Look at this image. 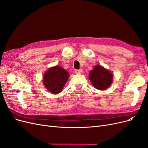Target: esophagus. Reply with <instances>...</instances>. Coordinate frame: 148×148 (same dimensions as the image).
Returning <instances> with one entry per match:
<instances>
[{"label":"esophagus","instance_id":"esophagus-1","mask_svg":"<svg viewBox=\"0 0 148 148\" xmlns=\"http://www.w3.org/2000/svg\"><path fill=\"white\" fill-rule=\"evenodd\" d=\"M83 72V70L82 69H79V70H75V73L77 74H81Z\"/></svg>","mask_w":148,"mask_h":148}]
</instances>
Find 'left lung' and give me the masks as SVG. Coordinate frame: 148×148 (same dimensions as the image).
Here are the masks:
<instances>
[{
	"label": "left lung",
	"mask_w": 148,
	"mask_h": 148,
	"mask_svg": "<svg viewBox=\"0 0 148 148\" xmlns=\"http://www.w3.org/2000/svg\"><path fill=\"white\" fill-rule=\"evenodd\" d=\"M112 74L101 65H96L89 71V79L93 86L99 90H104L112 83Z\"/></svg>",
	"instance_id": "8db88e82"
}]
</instances>
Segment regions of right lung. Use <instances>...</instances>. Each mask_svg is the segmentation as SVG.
Segmentation results:
<instances>
[{
  "instance_id": "right-lung-1",
  "label": "right lung",
  "mask_w": 148,
  "mask_h": 148,
  "mask_svg": "<svg viewBox=\"0 0 148 148\" xmlns=\"http://www.w3.org/2000/svg\"><path fill=\"white\" fill-rule=\"evenodd\" d=\"M69 77V73L60 66H53L49 69L43 77V82L48 91L58 94L63 88Z\"/></svg>"
}]
</instances>
